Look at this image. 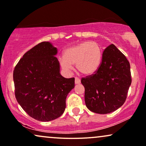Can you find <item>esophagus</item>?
I'll list each match as a JSON object with an SVG mask.
<instances>
[{"instance_id": "obj_1", "label": "esophagus", "mask_w": 146, "mask_h": 146, "mask_svg": "<svg viewBox=\"0 0 146 146\" xmlns=\"http://www.w3.org/2000/svg\"><path fill=\"white\" fill-rule=\"evenodd\" d=\"M75 84H79L81 83L80 79L78 78V77H75Z\"/></svg>"}]
</instances>
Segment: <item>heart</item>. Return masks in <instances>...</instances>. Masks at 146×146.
<instances>
[{"label":"heart","instance_id":"1","mask_svg":"<svg viewBox=\"0 0 146 146\" xmlns=\"http://www.w3.org/2000/svg\"><path fill=\"white\" fill-rule=\"evenodd\" d=\"M102 57V48L98 42H83L65 49L60 64L67 72L71 71L73 64H75L79 73L90 75L98 69Z\"/></svg>","mask_w":146,"mask_h":146}]
</instances>
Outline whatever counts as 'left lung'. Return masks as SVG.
Returning <instances> with one entry per match:
<instances>
[{
  "instance_id": "obj_1",
  "label": "left lung",
  "mask_w": 146,
  "mask_h": 146,
  "mask_svg": "<svg viewBox=\"0 0 146 146\" xmlns=\"http://www.w3.org/2000/svg\"><path fill=\"white\" fill-rule=\"evenodd\" d=\"M87 108L98 114L115 111L124 104L131 84L129 62L114 44L103 52L94 74L82 79Z\"/></svg>"
}]
</instances>
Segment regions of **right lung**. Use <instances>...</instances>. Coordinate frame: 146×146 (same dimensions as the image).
I'll return each instance as SVG.
<instances>
[{"label": "right lung", "mask_w": 146, "mask_h": 146, "mask_svg": "<svg viewBox=\"0 0 146 146\" xmlns=\"http://www.w3.org/2000/svg\"><path fill=\"white\" fill-rule=\"evenodd\" d=\"M57 52L50 42H42L24 54L13 71L17 101L31 117L43 122L63 114L75 87V78L60 75Z\"/></svg>", "instance_id": "1"}]
</instances>
